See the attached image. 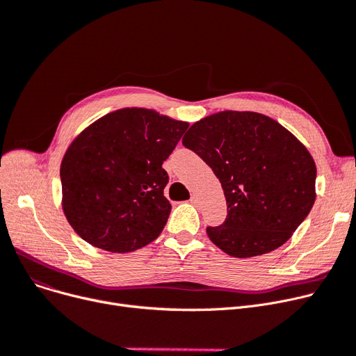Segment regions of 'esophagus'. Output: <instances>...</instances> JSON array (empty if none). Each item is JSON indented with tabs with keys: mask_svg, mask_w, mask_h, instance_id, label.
<instances>
[{
	"mask_svg": "<svg viewBox=\"0 0 356 356\" xmlns=\"http://www.w3.org/2000/svg\"><path fill=\"white\" fill-rule=\"evenodd\" d=\"M190 202H191L193 205H198V197H197V195H193L191 200H190Z\"/></svg>",
	"mask_w": 356,
	"mask_h": 356,
	"instance_id": "obj_1",
	"label": "esophagus"
}]
</instances>
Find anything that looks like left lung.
I'll return each instance as SVG.
<instances>
[{"label": "left lung", "mask_w": 356, "mask_h": 356, "mask_svg": "<svg viewBox=\"0 0 356 356\" xmlns=\"http://www.w3.org/2000/svg\"><path fill=\"white\" fill-rule=\"evenodd\" d=\"M182 145L221 182L228 214L221 225L207 227V234L228 256L273 252L315 204V161L293 134L266 115H210L188 129Z\"/></svg>", "instance_id": "left-lung-1"}]
</instances>
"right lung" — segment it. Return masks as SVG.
I'll return each mask as SVG.
<instances>
[{
  "label": "right lung",
  "mask_w": 356,
  "mask_h": 356,
  "mask_svg": "<svg viewBox=\"0 0 356 356\" xmlns=\"http://www.w3.org/2000/svg\"><path fill=\"white\" fill-rule=\"evenodd\" d=\"M188 127L152 109L124 108L80 132L60 166L63 211L74 232L112 253L154 241L171 213L162 163Z\"/></svg>",
  "instance_id": "1"
}]
</instances>
